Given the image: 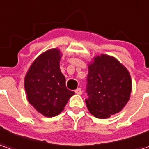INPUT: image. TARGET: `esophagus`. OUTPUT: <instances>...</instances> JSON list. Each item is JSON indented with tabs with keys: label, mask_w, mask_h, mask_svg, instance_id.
Listing matches in <instances>:
<instances>
[{
	"label": "esophagus",
	"mask_w": 149,
	"mask_h": 149,
	"mask_svg": "<svg viewBox=\"0 0 149 149\" xmlns=\"http://www.w3.org/2000/svg\"><path fill=\"white\" fill-rule=\"evenodd\" d=\"M75 93H76V94H78V95H81V94H82V90H81V87H78L77 89H76V90H75Z\"/></svg>",
	"instance_id": "esophagus-1"
}]
</instances>
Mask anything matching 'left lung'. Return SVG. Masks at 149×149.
Returning <instances> with one entry per match:
<instances>
[{"label":"left lung","instance_id":"1","mask_svg":"<svg viewBox=\"0 0 149 149\" xmlns=\"http://www.w3.org/2000/svg\"><path fill=\"white\" fill-rule=\"evenodd\" d=\"M131 88L130 75L118 60L105 54L96 57L86 78L87 109L96 118L106 119L125 107Z\"/></svg>","mask_w":149,"mask_h":149}]
</instances>
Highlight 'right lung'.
Segmentation results:
<instances>
[{"label": "right lung", "mask_w": 149, "mask_h": 149, "mask_svg": "<svg viewBox=\"0 0 149 149\" xmlns=\"http://www.w3.org/2000/svg\"><path fill=\"white\" fill-rule=\"evenodd\" d=\"M60 58L58 49L42 54L31 65L24 79L29 102L47 117L60 114L75 94L66 87L65 77L59 68Z\"/></svg>", "instance_id": "add662e5"}]
</instances>
